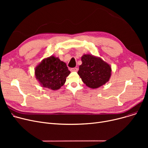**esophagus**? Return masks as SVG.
Here are the masks:
<instances>
[{"label":"esophagus","instance_id":"34e87169","mask_svg":"<svg viewBox=\"0 0 148 148\" xmlns=\"http://www.w3.org/2000/svg\"><path fill=\"white\" fill-rule=\"evenodd\" d=\"M71 71H78V68H76V67L72 68H71Z\"/></svg>","mask_w":148,"mask_h":148}]
</instances>
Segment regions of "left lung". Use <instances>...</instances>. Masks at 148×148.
I'll use <instances>...</instances> for the list:
<instances>
[{
	"label": "left lung",
	"instance_id": "left-lung-1",
	"mask_svg": "<svg viewBox=\"0 0 148 148\" xmlns=\"http://www.w3.org/2000/svg\"><path fill=\"white\" fill-rule=\"evenodd\" d=\"M78 74L83 83L90 88H98L109 80L111 67L101 59L90 54L83 55Z\"/></svg>",
	"mask_w": 148,
	"mask_h": 148
}]
</instances>
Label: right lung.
Wrapping results in <instances>:
<instances>
[{
    "mask_svg": "<svg viewBox=\"0 0 148 148\" xmlns=\"http://www.w3.org/2000/svg\"><path fill=\"white\" fill-rule=\"evenodd\" d=\"M36 78L44 88L59 89L70 74L65 63L59 58L51 56L44 59L35 69Z\"/></svg>",
    "mask_w": 148,
    "mask_h": 148,
    "instance_id": "obj_1",
    "label": "right lung"
}]
</instances>
